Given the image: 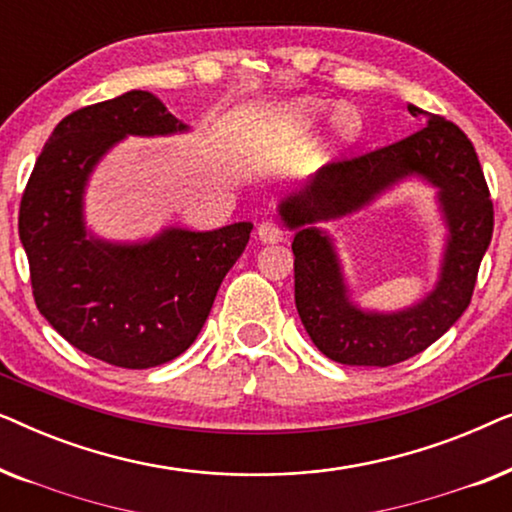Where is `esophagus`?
<instances>
[{
  "instance_id": "34e87169",
  "label": "esophagus",
  "mask_w": 512,
  "mask_h": 512,
  "mask_svg": "<svg viewBox=\"0 0 512 512\" xmlns=\"http://www.w3.org/2000/svg\"><path fill=\"white\" fill-rule=\"evenodd\" d=\"M256 235H258V240H261L263 244L284 242V230L279 228L275 221H263V223H258Z\"/></svg>"
}]
</instances>
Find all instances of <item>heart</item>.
Segmentation results:
<instances>
[{
	"label": "heart",
	"mask_w": 512,
	"mask_h": 512,
	"mask_svg": "<svg viewBox=\"0 0 512 512\" xmlns=\"http://www.w3.org/2000/svg\"><path fill=\"white\" fill-rule=\"evenodd\" d=\"M326 114H328V107H324L321 102L296 100V102L286 104V107L279 109L277 128L286 132V135H293V137L305 135V132H310L314 125H317ZM352 135H354V121H352V116H349V111L342 109L333 116V139H335V144L347 142V139H352Z\"/></svg>",
	"instance_id": "b5f03b06"
}]
</instances>
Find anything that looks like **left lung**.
<instances>
[{"instance_id": "8db88e82", "label": "left lung", "mask_w": 512, "mask_h": 512, "mask_svg": "<svg viewBox=\"0 0 512 512\" xmlns=\"http://www.w3.org/2000/svg\"><path fill=\"white\" fill-rule=\"evenodd\" d=\"M408 111L424 114L415 135L321 167L277 202V216L293 233L300 321L319 352L345 366H394L450 331L471 303L480 261L492 242L494 209L473 144L445 118L415 104H408ZM412 178L437 188L446 226L437 284L408 308L389 313L361 308L323 223L362 211Z\"/></svg>"}]
</instances>
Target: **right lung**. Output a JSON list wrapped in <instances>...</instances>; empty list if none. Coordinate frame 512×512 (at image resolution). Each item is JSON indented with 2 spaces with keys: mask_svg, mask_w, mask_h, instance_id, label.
I'll use <instances>...</instances> for the list:
<instances>
[{
  "mask_svg": "<svg viewBox=\"0 0 512 512\" xmlns=\"http://www.w3.org/2000/svg\"><path fill=\"white\" fill-rule=\"evenodd\" d=\"M188 130L146 90L83 107L55 125L20 202L18 233L39 312L69 345L111 366L142 370L184 354L254 228L165 226L132 242L88 228L90 177L114 146Z\"/></svg>",
  "mask_w": 512,
  "mask_h": 512,
  "instance_id": "right-lung-1",
  "label": "right lung"
}]
</instances>
